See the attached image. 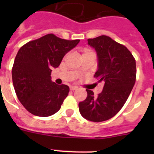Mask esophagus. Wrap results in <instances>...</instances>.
Instances as JSON below:
<instances>
[{
	"instance_id": "esophagus-1",
	"label": "esophagus",
	"mask_w": 154,
	"mask_h": 154,
	"mask_svg": "<svg viewBox=\"0 0 154 154\" xmlns=\"http://www.w3.org/2000/svg\"><path fill=\"white\" fill-rule=\"evenodd\" d=\"M76 89H78V87H77V86H73V85L70 86V90L71 91H74V90H76Z\"/></svg>"
}]
</instances>
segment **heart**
I'll use <instances>...</instances> for the list:
<instances>
[{
  "label": "heart",
  "mask_w": 154,
  "mask_h": 154,
  "mask_svg": "<svg viewBox=\"0 0 154 154\" xmlns=\"http://www.w3.org/2000/svg\"><path fill=\"white\" fill-rule=\"evenodd\" d=\"M87 56L95 57V53L89 49H84L83 51H82V57H87Z\"/></svg>",
  "instance_id": "1"
}]
</instances>
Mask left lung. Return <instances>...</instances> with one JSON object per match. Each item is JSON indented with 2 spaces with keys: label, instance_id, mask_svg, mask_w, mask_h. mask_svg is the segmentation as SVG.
Segmentation results:
<instances>
[{
  "label": "left lung",
  "instance_id": "obj_1",
  "mask_svg": "<svg viewBox=\"0 0 154 154\" xmlns=\"http://www.w3.org/2000/svg\"><path fill=\"white\" fill-rule=\"evenodd\" d=\"M88 44L98 55V70L94 77L104 86L98 96L86 89V99L79 103V108L85 119L97 123L111 119L122 109L135 84L137 68L127 48L109 36L89 38Z\"/></svg>",
  "mask_w": 154,
  "mask_h": 154
}]
</instances>
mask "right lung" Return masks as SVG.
I'll list each match as a JSON object with an SVG mask.
<instances>
[{
  "mask_svg": "<svg viewBox=\"0 0 154 154\" xmlns=\"http://www.w3.org/2000/svg\"><path fill=\"white\" fill-rule=\"evenodd\" d=\"M79 41L48 34L19 49L12 68V81L17 99L31 114L46 117L60 109L69 87L53 82L51 69L59 66L65 54Z\"/></svg>",
  "mask_w": 154,
  "mask_h": 154,
  "instance_id": "right-lung-1",
  "label": "right lung"
}]
</instances>
